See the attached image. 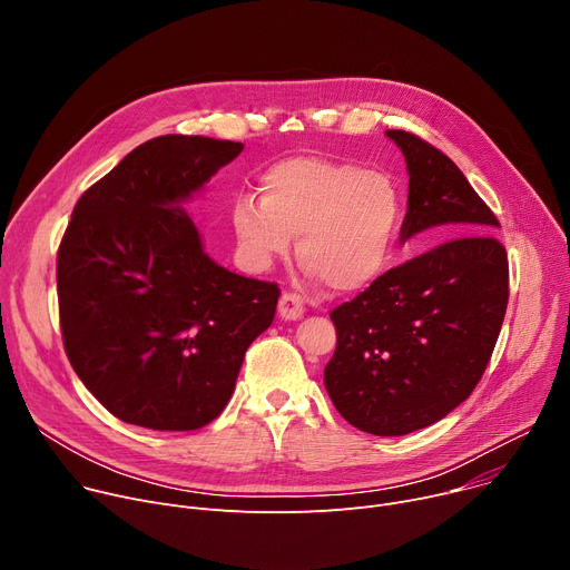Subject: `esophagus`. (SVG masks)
<instances>
[{"instance_id":"obj_1","label":"esophagus","mask_w":570,"mask_h":570,"mask_svg":"<svg viewBox=\"0 0 570 570\" xmlns=\"http://www.w3.org/2000/svg\"><path fill=\"white\" fill-rule=\"evenodd\" d=\"M306 312V304H304V297L297 295V293H284L279 297V316L284 321H297L302 318Z\"/></svg>"}]
</instances>
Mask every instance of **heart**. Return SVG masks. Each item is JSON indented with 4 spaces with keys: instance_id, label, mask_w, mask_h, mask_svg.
<instances>
[{
    "instance_id": "1",
    "label": "heart",
    "mask_w": 570,
    "mask_h": 570,
    "mask_svg": "<svg viewBox=\"0 0 570 570\" xmlns=\"http://www.w3.org/2000/svg\"><path fill=\"white\" fill-rule=\"evenodd\" d=\"M238 195L232 227L252 271H268L297 238L306 271L336 293L373 286L391 266L404 218L397 181L384 170L327 157H291Z\"/></svg>"
}]
</instances>
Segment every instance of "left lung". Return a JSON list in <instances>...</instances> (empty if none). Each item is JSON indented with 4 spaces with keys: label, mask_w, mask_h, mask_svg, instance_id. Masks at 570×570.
Segmentation results:
<instances>
[{
    "label": "left lung",
    "mask_w": 570,
    "mask_h": 570,
    "mask_svg": "<svg viewBox=\"0 0 570 570\" xmlns=\"http://www.w3.org/2000/svg\"><path fill=\"white\" fill-rule=\"evenodd\" d=\"M386 136L409 173L400 243L425 229L450 240L334 308L325 389L356 430L404 436L448 416L482 380L507 312L509 264L491 236L498 218L445 154L409 131Z\"/></svg>",
    "instance_id": "1"
}]
</instances>
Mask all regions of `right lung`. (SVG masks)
I'll use <instances>...</instances> for the list:
<instances>
[{
	"mask_svg": "<svg viewBox=\"0 0 570 570\" xmlns=\"http://www.w3.org/2000/svg\"><path fill=\"white\" fill-rule=\"evenodd\" d=\"M243 142L159 136L77 202L57 258L63 345L116 419L161 432L209 425L249 343L273 325L279 288L204 252L181 204Z\"/></svg>",
	"mask_w": 570,
	"mask_h": 570,
	"instance_id": "right-lung-1",
	"label": "right lung"
}]
</instances>
